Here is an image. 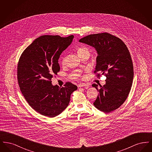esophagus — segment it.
<instances>
[{
  "label": "esophagus",
  "mask_w": 152,
  "mask_h": 152,
  "mask_svg": "<svg viewBox=\"0 0 152 152\" xmlns=\"http://www.w3.org/2000/svg\"><path fill=\"white\" fill-rule=\"evenodd\" d=\"M77 87H78L79 88H81V87H85L86 88H88V87H89V86H88V85H87L86 84H85V83H80L79 84H78Z\"/></svg>",
  "instance_id": "obj_1"
}]
</instances>
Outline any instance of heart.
<instances>
[{
  "mask_svg": "<svg viewBox=\"0 0 152 152\" xmlns=\"http://www.w3.org/2000/svg\"><path fill=\"white\" fill-rule=\"evenodd\" d=\"M76 52H77V55L79 57L82 56L83 55H84V53H89L88 49L86 47H78L77 48ZM66 60H67V56H65L62 58H61V64H62V65H65L66 64Z\"/></svg>",
  "mask_w": 152,
  "mask_h": 152,
  "instance_id": "heart-1",
  "label": "heart"
}]
</instances>
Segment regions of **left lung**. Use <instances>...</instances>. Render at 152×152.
<instances>
[{"instance_id":"1","label":"left lung","mask_w":152,"mask_h":152,"mask_svg":"<svg viewBox=\"0 0 152 152\" xmlns=\"http://www.w3.org/2000/svg\"><path fill=\"white\" fill-rule=\"evenodd\" d=\"M80 42L94 47L97 52L94 73L105 75L106 84L100 88L94 102V107L105 113L118 108L130 92L134 76L133 65L126 45L118 37L107 32L91 34L79 40Z\"/></svg>"}]
</instances>
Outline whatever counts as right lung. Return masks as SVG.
Wrapping results in <instances>:
<instances>
[{
  "label": "right lung",
  "mask_w": 152,
  "mask_h": 152,
  "mask_svg": "<svg viewBox=\"0 0 152 152\" xmlns=\"http://www.w3.org/2000/svg\"><path fill=\"white\" fill-rule=\"evenodd\" d=\"M74 36L43 35L36 39L19 58L17 76L26 100L36 112L53 117L68 105L71 94L77 87L66 82L63 87L52 86L51 79L60 71L58 60Z\"/></svg>",
  "instance_id": "obj_1"
}]
</instances>
